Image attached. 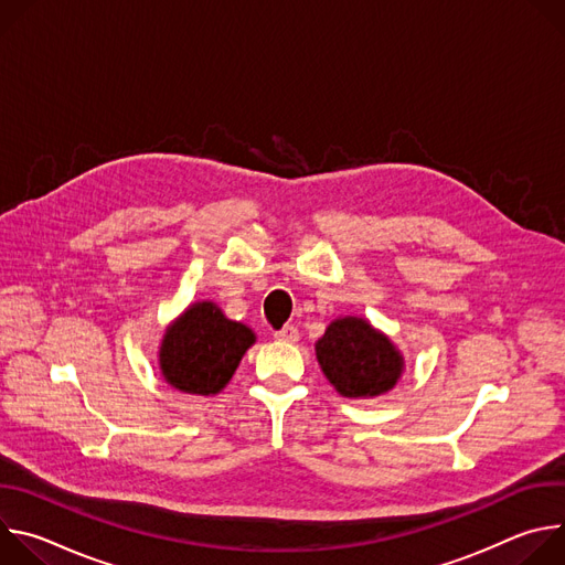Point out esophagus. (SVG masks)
<instances>
[{
	"mask_svg": "<svg viewBox=\"0 0 565 565\" xmlns=\"http://www.w3.org/2000/svg\"><path fill=\"white\" fill-rule=\"evenodd\" d=\"M275 340L279 342H297L299 340V331L295 324H286L281 331H275Z\"/></svg>",
	"mask_w": 565,
	"mask_h": 565,
	"instance_id": "34e87169",
	"label": "esophagus"
}]
</instances>
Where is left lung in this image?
I'll use <instances>...</instances> for the list:
<instances>
[{"label":"left lung","instance_id":"left-lung-1","mask_svg":"<svg viewBox=\"0 0 565 565\" xmlns=\"http://www.w3.org/2000/svg\"><path fill=\"white\" fill-rule=\"evenodd\" d=\"M315 351L321 371L344 397L386 393L402 373L395 347L360 317L335 319Z\"/></svg>","mask_w":565,"mask_h":565}]
</instances>
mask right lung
Here are the masks:
<instances>
[{
	"label": "right lung",
	"mask_w": 565,
	"mask_h": 565,
	"mask_svg": "<svg viewBox=\"0 0 565 565\" xmlns=\"http://www.w3.org/2000/svg\"><path fill=\"white\" fill-rule=\"evenodd\" d=\"M253 342L255 333L248 327L227 319L214 303L201 301L168 329L160 369L172 386L212 395L230 382Z\"/></svg>",
	"instance_id": "obj_1"
}]
</instances>
